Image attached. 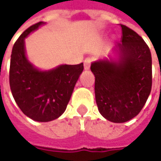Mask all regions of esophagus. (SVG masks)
Masks as SVG:
<instances>
[{"label":"esophagus","mask_w":161,"mask_h":161,"mask_svg":"<svg viewBox=\"0 0 161 161\" xmlns=\"http://www.w3.org/2000/svg\"><path fill=\"white\" fill-rule=\"evenodd\" d=\"M90 62H91V59L90 58L85 59V61H84V69H85L86 71L90 69Z\"/></svg>","instance_id":"obj_1"}]
</instances>
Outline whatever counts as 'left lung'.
I'll use <instances>...</instances> for the list:
<instances>
[{"label":"left lung","instance_id":"8db88e82","mask_svg":"<svg viewBox=\"0 0 161 161\" xmlns=\"http://www.w3.org/2000/svg\"><path fill=\"white\" fill-rule=\"evenodd\" d=\"M121 42L114 57L91 63L99 113L113 123L133 119L145 105L152 90V54L144 40L121 25Z\"/></svg>","mask_w":161,"mask_h":161}]
</instances>
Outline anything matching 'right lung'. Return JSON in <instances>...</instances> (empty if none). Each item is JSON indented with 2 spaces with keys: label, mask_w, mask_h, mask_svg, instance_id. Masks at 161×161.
I'll return each mask as SVG.
<instances>
[{
  "label": "right lung",
  "mask_w": 161,
  "mask_h": 161,
  "mask_svg": "<svg viewBox=\"0 0 161 161\" xmlns=\"http://www.w3.org/2000/svg\"><path fill=\"white\" fill-rule=\"evenodd\" d=\"M46 24L38 22L22 33L12 48L9 67L12 96L22 112L36 122H50L64 113L83 71V64L40 70L28 60L25 39Z\"/></svg>",
  "instance_id": "right-lung-1"
}]
</instances>
